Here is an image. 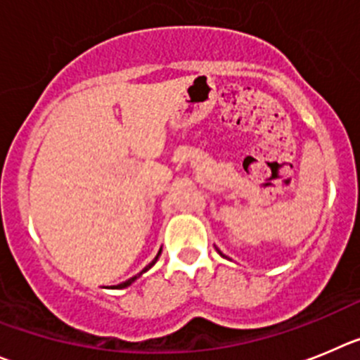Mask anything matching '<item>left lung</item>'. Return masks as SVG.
Segmentation results:
<instances>
[{
	"mask_svg": "<svg viewBox=\"0 0 360 360\" xmlns=\"http://www.w3.org/2000/svg\"><path fill=\"white\" fill-rule=\"evenodd\" d=\"M219 252H220V251H219ZM220 255H222V252H220Z\"/></svg>",
	"mask_w": 360,
	"mask_h": 360,
	"instance_id": "1",
	"label": "left lung"
}]
</instances>
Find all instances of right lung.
Masks as SVG:
<instances>
[{"label":"right lung","mask_w":360,"mask_h":360,"mask_svg":"<svg viewBox=\"0 0 360 360\" xmlns=\"http://www.w3.org/2000/svg\"><path fill=\"white\" fill-rule=\"evenodd\" d=\"M160 255H161V249H160V252H158V255H156V258H154V260H152V262H150V264H148V265H147V267H145V269H143V271H141V273H140V274H136V276L129 278V280H127V281H124V283H120V285H116V287H112V289H125V287H129V285H131V283H132V281H134V280H136V278H140V276H141V274H143V273H145V271H148V269H150V267H152V265L156 264V262H158V258H160Z\"/></svg>","instance_id":"add662e5"}]
</instances>
